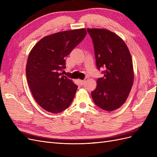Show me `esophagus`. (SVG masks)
I'll return each instance as SVG.
<instances>
[{"label":"esophagus","mask_w":157,"mask_h":157,"mask_svg":"<svg viewBox=\"0 0 157 157\" xmlns=\"http://www.w3.org/2000/svg\"><path fill=\"white\" fill-rule=\"evenodd\" d=\"M78 82H79L80 85H83L84 84V82H85V80H78Z\"/></svg>","instance_id":"esophagus-1"}]
</instances>
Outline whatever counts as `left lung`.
I'll use <instances>...</instances> for the list:
<instances>
[{
  "mask_svg": "<svg viewBox=\"0 0 157 157\" xmlns=\"http://www.w3.org/2000/svg\"><path fill=\"white\" fill-rule=\"evenodd\" d=\"M87 31L93 41L97 68L104 69L92 98L99 107L113 111L124 103L134 82L131 54L124 40L114 33L104 29Z\"/></svg>",
  "mask_w": 157,
  "mask_h": 157,
  "instance_id": "1",
  "label": "left lung"
}]
</instances>
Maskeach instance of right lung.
Listing matches in <instances>:
<instances>
[{
  "label": "right lung",
  "mask_w": 157,
  "mask_h": 157,
  "mask_svg": "<svg viewBox=\"0 0 157 157\" xmlns=\"http://www.w3.org/2000/svg\"><path fill=\"white\" fill-rule=\"evenodd\" d=\"M86 35L79 29L44 36L28 56L26 77L36 103L44 110L59 113L72 103L78 86L60 71L65 68V57Z\"/></svg>",
  "instance_id": "add662e5"
}]
</instances>
